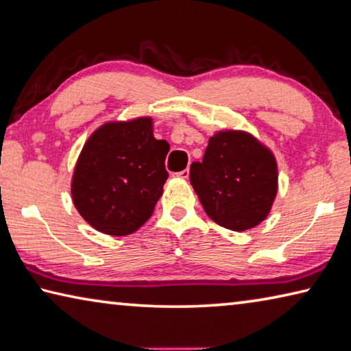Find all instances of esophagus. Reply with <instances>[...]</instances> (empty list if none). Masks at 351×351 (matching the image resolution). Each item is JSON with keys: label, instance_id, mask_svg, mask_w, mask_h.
I'll return each instance as SVG.
<instances>
[{"label": "esophagus", "instance_id": "1", "mask_svg": "<svg viewBox=\"0 0 351 351\" xmlns=\"http://www.w3.org/2000/svg\"><path fill=\"white\" fill-rule=\"evenodd\" d=\"M176 176L179 177V179H188V177H189V171H188V169H183V171H180V172H177Z\"/></svg>", "mask_w": 351, "mask_h": 351}]
</instances>
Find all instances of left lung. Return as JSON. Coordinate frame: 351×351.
<instances>
[{"label":"left lung","instance_id":"obj_1","mask_svg":"<svg viewBox=\"0 0 351 351\" xmlns=\"http://www.w3.org/2000/svg\"><path fill=\"white\" fill-rule=\"evenodd\" d=\"M189 180L205 213L232 231L254 228L268 216L278 193V166L271 151L253 135L217 132Z\"/></svg>","mask_w":351,"mask_h":351}]
</instances>
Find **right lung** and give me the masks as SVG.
<instances>
[{
	"instance_id": "1",
	"label": "right lung",
	"mask_w": 351,
	"mask_h": 351,
	"mask_svg": "<svg viewBox=\"0 0 351 351\" xmlns=\"http://www.w3.org/2000/svg\"><path fill=\"white\" fill-rule=\"evenodd\" d=\"M168 141L152 120L106 123L83 146L72 179L73 205L97 231L126 236L152 216L168 179Z\"/></svg>"
}]
</instances>
